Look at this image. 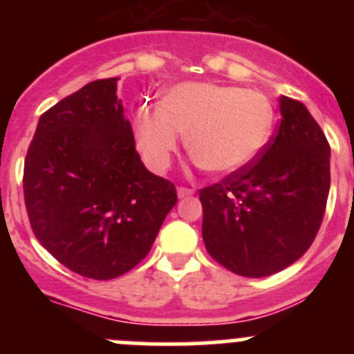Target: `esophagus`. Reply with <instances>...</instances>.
Here are the masks:
<instances>
[{"instance_id":"obj_1","label":"esophagus","mask_w":354,"mask_h":354,"mask_svg":"<svg viewBox=\"0 0 354 354\" xmlns=\"http://www.w3.org/2000/svg\"><path fill=\"white\" fill-rule=\"evenodd\" d=\"M193 189H189V187H184V186H180V187H177V195H179V198H186V196H192L193 195Z\"/></svg>"}]
</instances>
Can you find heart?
Wrapping results in <instances>:
<instances>
[{
    "label": "heart",
    "mask_w": 354,
    "mask_h": 354,
    "mask_svg": "<svg viewBox=\"0 0 354 354\" xmlns=\"http://www.w3.org/2000/svg\"><path fill=\"white\" fill-rule=\"evenodd\" d=\"M274 108L259 90L214 83H183L168 90L156 109L134 117L136 149L152 170L165 171L179 149L211 174L245 168L261 154L273 133Z\"/></svg>",
    "instance_id": "b5f03b06"
}]
</instances>
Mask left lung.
Listing matches in <instances>:
<instances>
[{"label":"left lung","mask_w":354,"mask_h":354,"mask_svg":"<svg viewBox=\"0 0 354 354\" xmlns=\"http://www.w3.org/2000/svg\"><path fill=\"white\" fill-rule=\"evenodd\" d=\"M280 113L257 158L200 189L205 248L241 277H270L298 261L326 211L330 143L299 101L282 95Z\"/></svg>","instance_id":"8db88e82"}]
</instances>
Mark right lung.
<instances>
[{"mask_svg":"<svg viewBox=\"0 0 354 354\" xmlns=\"http://www.w3.org/2000/svg\"><path fill=\"white\" fill-rule=\"evenodd\" d=\"M31 230L81 277L111 280L147 257L177 204L150 174L117 99V77L97 80L42 113L24 159Z\"/></svg>","mask_w":354,"mask_h":354,"instance_id":"right-lung-1","label":"right lung"}]
</instances>
